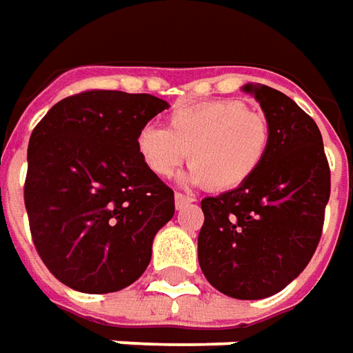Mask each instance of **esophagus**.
Listing matches in <instances>:
<instances>
[{
    "label": "esophagus",
    "mask_w": 353,
    "mask_h": 353,
    "mask_svg": "<svg viewBox=\"0 0 353 353\" xmlns=\"http://www.w3.org/2000/svg\"><path fill=\"white\" fill-rule=\"evenodd\" d=\"M174 199H176V208H177V210H181V208H185L187 204H193V202H194L193 196H189V194H181V193L174 194Z\"/></svg>",
    "instance_id": "1"
}]
</instances>
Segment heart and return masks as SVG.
Listing matches in <instances>:
<instances>
[{"instance_id": "b5f03b06", "label": "heart", "mask_w": 353, "mask_h": 353, "mask_svg": "<svg viewBox=\"0 0 353 353\" xmlns=\"http://www.w3.org/2000/svg\"><path fill=\"white\" fill-rule=\"evenodd\" d=\"M270 143L271 128L262 112L241 101L212 99L174 108L166 130L143 125L135 135V151L159 177L174 176L189 151V183L231 191L260 170Z\"/></svg>"}]
</instances>
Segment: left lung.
I'll return each instance as SVG.
<instances>
[{
	"mask_svg": "<svg viewBox=\"0 0 353 353\" xmlns=\"http://www.w3.org/2000/svg\"><path fill=\"white\" fill-rule=\"evenodd\" d=\"M271 128L268 157L246 183L201 202L199 263L212 287L239 300L277 294L319 245L331 170L323 137L285 93L246 83Z\"/></svg>",
	"mask_w": 353,
	"mask_h": 353,
	"instance_id": "1",
	"label": "left lung"
}]
</instances>
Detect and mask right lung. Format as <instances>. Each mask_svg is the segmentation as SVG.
I'll return each mask as SVG.
<instances>
[{
    "mask_svg": "<svg viewBox=\"0 0 353 353\" xmlns=\"http://www.w3.org/2000/svg\"><path fill=\"white\" fill-rule=\"evenodd\" d=\"M168 107L149 93L91 90L59 101L34 128L24 204L39 258L66 287L107 294L147 270L176 206L135 135Z\"/></svg>",
    "mask_w": 353,
    "mask_h": 353,
    "instance_id": "right-lung-1",
    "label": "right lung"
}]
</instances>
